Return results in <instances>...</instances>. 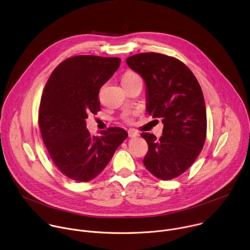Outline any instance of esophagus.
<instances>
[{
    "label": "esophagus",
    "mask_w": 250,
    "mask_h": 250,
    "mask_svg": "<svg viewBox=\"0 0 250 250\" xmlns=\"http://www.w3.org/2000/svg\"><path fill=\"white\" fill-rule=\"evenodd\" d=\"M138 135H139V133L136 129H134V128H129L128 129V136L129 137H136Z\"/></svg>",
    "instance_id": "obj_1"
}]
</instances>
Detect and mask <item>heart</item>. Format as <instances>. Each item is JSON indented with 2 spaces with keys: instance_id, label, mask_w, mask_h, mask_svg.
Masks as SVG:
<instances>
[{
  "instance_id": "b5f03b06",
  "label": "heart",
  "mask_w": 250,
  "mask_h": 250,
  "mask_svg": "<svg viewBox=\"0 0 250 250\" xmlns=\"http://www.w3.org/2000/svg\"><path fill=\"white\" fill-rule=\"evenodd\" d=\"M137 79H140V77H139L138 74H136V73L133 72V71H127V72H125V73L124 74V76H123V78H122L123 85H126V84L132 83L133 81H135V80H137ZM124 120H125V122H130V121H131V118H130L129 115L126 114V115L124 116Z\"/></svg>"
}]
</instances>
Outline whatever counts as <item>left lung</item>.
I'll return each mask as SVG.
<instances>
[{
  "label": "left lung",
  "mask_w": 250,
  "mask_h": 250,
  "mask_svg": "<svg viewBox=\"0 0 250 250\" xmlns=\"http://www.w3.org/2000/svg\"><path fill=\"white\" fill-rule=\"evenodd\" d=\"M126 63L146 83L148 114L164 124L160 139L141 133L149 147L143 164L154 176L173 179L194 164L205 145L207 111L202 87L192 71L171 56L138 53L127 57Z\"/></svg>",
  "instance_id": "obj_1"
}]
</instances>
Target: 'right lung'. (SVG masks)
Instances as JSON below:
<instances>
[{
    "label": "right lung",
    "mask_w": 250,
    "mask_h": 250,
    "mask_svg": "<svg viewBox=\"0 0 250 250\" xmlns=\"http://www.w3.org/2000/svg\"><path fill=\"white\" fill-rule=\"evenodd\" d=\"M120 63L118 57L73 56L61 62L46 82L39 126L52 162L70 179L87 182L95 178L127 137L121 127L91 136L85 123L88 114L100 110L99 89Z\"/></svg>",
    "instance_id": "add662e5"
}]
</instances>
